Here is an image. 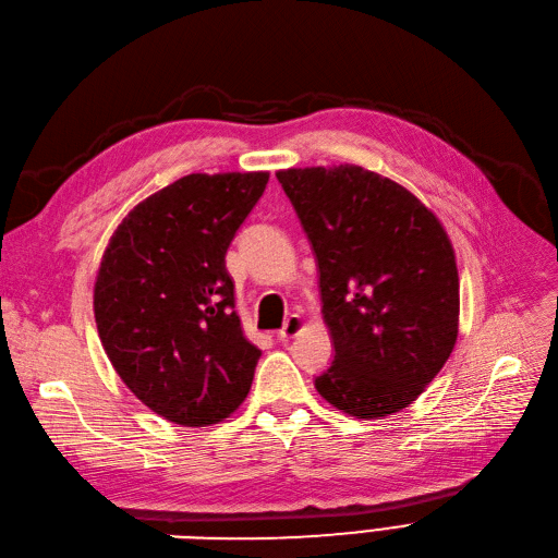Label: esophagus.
Instances as JSON below:
<instances>
[{"mask_svg":"<svg viewBox=\"0 0 558 558\" xmlns=\"http://www.w3.org/2000/svg\"><path fill=\"white\" fill-rule=\"evenodd\" d=\"M303 328H305V319L301 317V314H289L287 322H284V326H282V328H280V332H278V337L282 339V342H287V339L296 337Z\"/></svg>","mask_w":558,"mask_h":558,"instance_id":"34e87169","label":"esophagus"}]
</instances>
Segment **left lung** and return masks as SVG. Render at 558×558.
Returning a JSON list of instances; mask_svg holds the SVG:
<instances>
[{
    "instance_id": "8db88e82",
    "label": "left lung",
    "mask_w": 558,
    "mask_h": 558,
    "mask_svg": "<svg viewBox=\"0 0 558 558\" xmlns=\"http://www.w3.org/2000/svg\"><path fill=\"white\" fill-rule=\"evenodd\" d=\"M319 262L335 360L314 387L355 420L408 408L458 337L451 239L417 196L355 163L278 171Z\"/></svg>"
}]
</instances>
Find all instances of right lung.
Returning a JSON list of instances; mask_svg holds the SVG:
<instances>
[{
    "instance_id": "1",
    "label": "right lung",
    "mask_w": 558,
    "mask_h": 558,
    "mask_svg": "<svg viewBox=\"0 0 558 558\" xmlns=\"http://www.w3.org/2000/svg\"><path fill=\"white\" fill-rule=\"evenodd\" d=\"M266 171L191 173L113 230L93 287L100 342L132 395L180 426L230 417L262 351L241 330L226 253Z\"/></svg>"
}]
</instances>
